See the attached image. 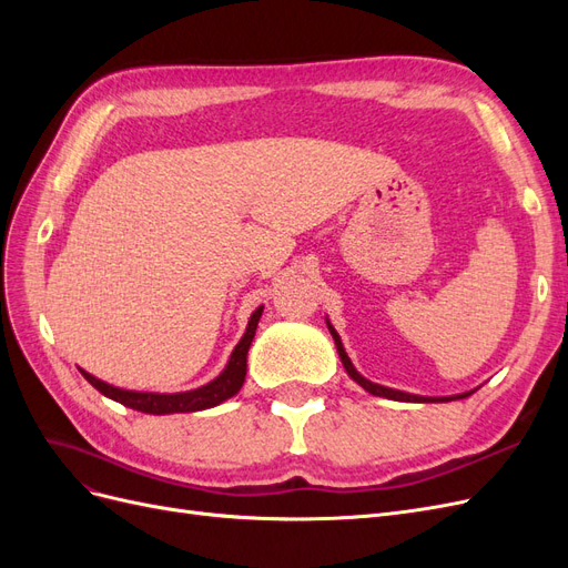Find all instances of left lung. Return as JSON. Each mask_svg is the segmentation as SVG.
I'll list each match as a JSON object with an SVG mask.
<instances>
[{"mask_svg": "<svg viewBox=\"0 0 568 568\" xmlns=\"http://www.w3.org/2000/svg\"><path fill=\"white\" fill-rule=\"evenodd\" d=\"M326 326H329V332H332L334 343H336L338 357H341L343 367H346L348 376H351L353 382H357L359 386H363L365 390H369L372 395H382V398H388V400H405V403H448V400H462V398H467V395H471V393H474V390H467V393L453 395V398H424V395H412V393H403V390H395V388H386V386H379V384H372L369 379H365V376L359 374V372L353 367L351 357L346 355V348H343V343H341V338H338V334H336L334 326H332L329 322H326Z\"/></svg>", "mask_w": 568, "mask_h": 568, "instance_id": "obj_1", "label": "left lung"}]
</instances>
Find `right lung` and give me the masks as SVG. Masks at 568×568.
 Returning a JSON list of instances; mask_svg holds the SVG:
<instances>
[{"label":"right lung","mask_w":568,"mask_h":568,"mask_svg":"<svg viewBox=\"0 0 568 568\" xmlns=\"http://www.w3.org/2000/svg\"><path fill=\"white\" fill-rule=\"evenodd\" d=\"M263 315V305L251 315L246 334L242 341L236 343V348L232 351V357L227 367L220 372V376L211 384H205L194 390H184V393H140V390H125V388H115L106 382L97 379V376L82 372L84 379H88L99 393H104L106 398L132 407L136 412H146V415H173V412H199V409H209L220 405L222 400L232 398V395L239 393V388L244 386L246 379V355L251 348V341L257 329V320Z\"/></svg>","instance_id":"add662e5"}]
</instances>
